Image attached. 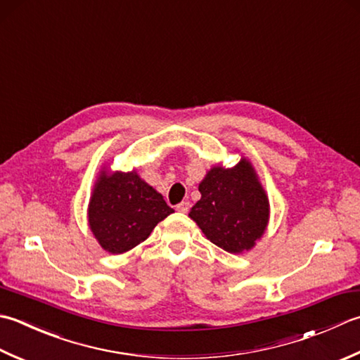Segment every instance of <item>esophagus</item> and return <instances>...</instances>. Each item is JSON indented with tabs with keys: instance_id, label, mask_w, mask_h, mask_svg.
Segmentation results:
<instances>
[{
	"instance_id": "obj_1",
	"label": "esophagus",
	"mask_w": 360,
	"mask_h": 360,
	"mask_svg": "<svg viewBox=\"0 0 360 360\" xmlns=\"http://www.w3.org/2000/svg\"><path fill=\"white\" fill-rule=\"evenodd\" d=\"M188 209H190V202H187V201H182L178 204V206H176V210L181 214H187Z\"/></svg>"
}]
</instances>
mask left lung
<instances>
[{"instance_id":"left-lung-1","label":"left lung","mask_w":360,"mask_h":360,"mask_svg":"<svg viewBox=\"0 0 360 360\" xmlns=\"http://www.w3.org/2000/svg\"><path fill=\"white\" fill-rule=\"evenodd\" d=\"M198 190L188 217L207 240L231 255L255 248L269 226L270 201L251 162L242 156L232 168L214 165Z\"/></svg>"}]
</instances>
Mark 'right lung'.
<instances>
[{
    "label": "right lung",
    "mask_w": 360,
    "mask_h": 360,
    "mask_svg": "<svg viewBox=\"0 0 360 360\" xmlns=\"http://www.w3.org/2000/svg\"><path fill=\"white\" fill-rule=\"evenodd\" d=\"M173 212L136 170L110 172L104 167L91 190L87 218L101 248L122 255L145 242L156 224Z\"/></svg>",
    "instance_id": "obj_1"
}]
</instances>
